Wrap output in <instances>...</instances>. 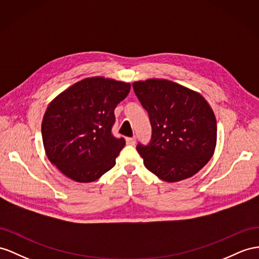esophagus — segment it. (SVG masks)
Listing matches in <instances>:
<instances>
[{
  "label": "esophagus",
  "instance_id": "1",
  "mask_svg": "<svg viewBox=\"0 0 259 259\" xmlns=\"http://www.w3.org/2000/svg\"><path fill=\"white\" fill-rule=\"evenodd\" d=\"M125 142L129 145H135L136 144V138H125Z\"/></svg>",
  "mask_w": 259,
  "mask_h": 259
}]
</instances>
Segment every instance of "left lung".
Wrapping results in <instances>:
<instances>
[{
  "label": "left lung",
  "instance_id": "obj_1",
  "mask_svg": "<svg viewBox=\"0 0 259 259\" xmlns=\"http://www.w3.org/2000/svg\"><path fill=\"white\" fill-rule=\"evenodd\" d=\"M148 111L152 139L137 151L144 166L162 181L175 183L198 173L214 153L217 120L200 93L163 78L132 84Z\"/></svg>",
  "mask_w": 259,
  "mask_h": 259
}]
</instances>
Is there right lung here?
Here are the masks:
<instances>
[{"mask_svg":"<svg viewBox=\"0 0 259 259\" xmlns=\"http://www.w3.org/2000/svg\"><path fill=\"white\" fill-rule=\"evenodd\" d=\"M130 88L114 78L86 77L50 102L41 123L44 148L66 177L92 183L115 166L125 141L112 136L114 110Z\"/></svg>","mask_w":259,"mask_h":259,"instance_id":"1","label":"right lung"}]
</instances>
